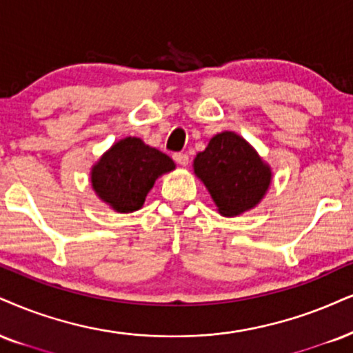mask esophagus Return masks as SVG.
Masks as SVG:
<instances>
[{"mask_svg":"<svg viewBox=\"0 0 353 353\" xmlns=\"http://www.w3.org/2000/svg\"><path fill=\"white\" fill-rule=\"evenodd\" d=\"M173 160H175L178 165H181V167H186V165H188V155L186 154H175L173 155Z\"/></svg>","mask_w":353,"mask_h":353,"instance_id":"esophagus-1","label":"esophagus"}]
</instances>
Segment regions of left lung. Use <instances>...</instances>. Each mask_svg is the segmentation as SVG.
<instances>
[{"instance_id":"8db88e82","label":"left lung","mask_w":353,"mask_h":353,"mask_svg":"<svg viewBox=\"0 0 353 353\" xmlns=\"http://www.w3.org/2000/svg\"><path fill=\"white\" fill-rule=\"evenodd\" d=\"M194 175L203 181L217 212L236 217L254 210L272 185V168L242 136L224 130L194 157Z\"/></svg>"}]
</instances>
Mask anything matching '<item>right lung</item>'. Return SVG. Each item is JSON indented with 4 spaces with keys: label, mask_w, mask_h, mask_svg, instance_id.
Wrapping results in <instances>:
<instances>
[{
    "label": "right lung",
    "mask_w": 353,
    "mask_h": 353,
    "mask_svg": "<svg viewBox=\"0 0 353 353\" xmlns=\"http://www.w3.org/2000/svg\"><path fill=\"white\" fill-rule=\"evenodd\" d=\"M175 167L168 155L143 143L142 139L124 137L91 167V188L116 212H134L143 206L157 178Z\"/></svg>",
    "instance_id": "1"
}]
</instances>
